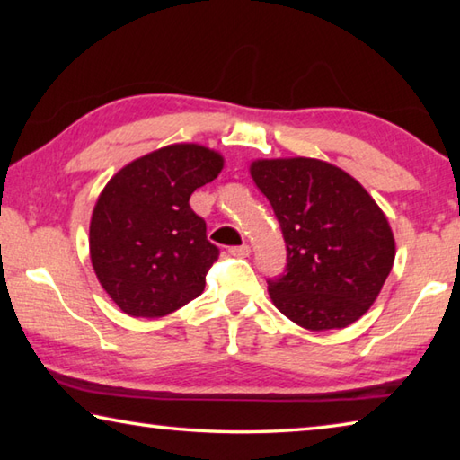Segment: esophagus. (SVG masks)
Listing matches in <instances>:
<instances>
[{
    "mask_svg": "<svg viewBox=\"0 0 460 460\" xmlns=\"http://www.w3.org/2000/svg\"><path fill=\"white\" fill-rule=\"evenodd\" d=\"M229 253L235 255V258H247V255L252 253V247H249V245H237V247H231Z\"/></svg>",
    "mask_w": 460,
    "mask_h": 460,
    "instance_id": "1",
    "label": "esophagus"
}]
</instances>
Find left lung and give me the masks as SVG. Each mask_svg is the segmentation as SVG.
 I'll return each mask as SVG.
<instances>
[{"mask_svg": "<svg viewBox=\"0 0 460 460\" xmlns=\"http://www.w3.org/2000/svg\"><path fill=\"white\" fill-rule=\"evenodd\" d=\"M279 221L286 274L270 279L274 306L302 329H345L367 313L395 260V239L371 194L316 158H260L249 166Z\"/></svg>", "mask_w": 460, "mask_h": 460, "instance_id": "8db88e82", "label": "left lung"}]
</instances>
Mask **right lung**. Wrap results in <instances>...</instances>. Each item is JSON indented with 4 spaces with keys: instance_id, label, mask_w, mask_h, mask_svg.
<instances>
[{
    "instance_id": "right-lung-1",
    "label": "right lung",
    "mask_w": 460,
    "mask_h": 460,
    "mask_svg": "<svg viewBox=\"0 0 460 460\" xmlns=\"http://www.w3.org/2000/svg\"><path fill=\"white\" fill-rule=\"evenodd\" d=\"M223 166L211 147L172 144L129 162L101 190L89 255L99 284L123 313L166 316L205 290L219 249L189 200Z\"/></svg>"
}]
</instances>
